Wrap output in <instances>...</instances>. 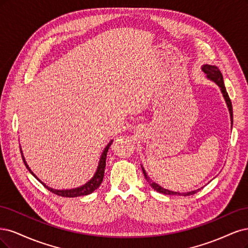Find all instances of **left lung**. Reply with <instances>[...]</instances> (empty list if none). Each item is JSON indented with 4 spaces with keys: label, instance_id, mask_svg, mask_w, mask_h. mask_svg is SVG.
<instances>
[{
    "label": "left lung",
    "instance_id": "obj_1",
    "mask_svg": "<svg viewBox=\"0 0 248 248\" xmlns=\"http://www.w3.org/2000/svg\"><path fill=\"white\" fill-rule=\"evenodd\" d=\"M202 71L207 75V78L210 79V80H212V81H214L215 83H217L220 87V92H221V93L223 95V98H225V100H226V103H227L229 111H230L232 125H233V108H232V102H231V100L229 98V94L227 93L225 83H223L222 74L220 73L219 69L217 66L203 65L202 66ZM142 170H143V174H144V177H145V179L147 180V182L150 185V186L153 187L155 190L158 191V193L164 194V195H176V196H185V197H186V196L194 195V194L197 193V191H199L200 189H201V188H198V189L193 190V191H188V193H178V191H172V190H169V189H166V188L162 187L161 186H158L157 183H155V182H154L153 180H151L150 177L147 175L146 171L144 170V168H143V167H142Z\"/></svg>",
    "mask_w": 248,
    "mask_h": 248
}]
</instances>
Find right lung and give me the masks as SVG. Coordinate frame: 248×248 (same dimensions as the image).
Wrapping results in <instances>:
<instances>
[{"mask_svg":"<svg viewBox=\"0 0 248 248\" xmlns=\"http://www.w3.org/2000/svg\"><path fill=\"white\" fill-rule=\"evenodd\" d=\"M111 143H112V140H111L107 146L105 147V149H104L103 154L101 155V158H100V162H99V165H98V169L97 171H95L93 177L90 180L87 181L84 186H80V187H76V188H72V189H54V188H51L49 187L48 186H46L44 182H42L41 180H40L36 175L33 173V171H31L30 169V167L28 166L26 159H25V156H23L22 155V151H21V148H20V153H21V156H22V159H23V163H25L27 169L30 171V173L33 175V176L35 178H37L40 182L42 183V185L44 186V187H46L48 190H50L51 193L58 195V196H61V197H66V198H74V197H80V196H86V195H90L92 194L93 191H94L95 189H97L100 186L101 183L103 181V178H104V173H105V166H106V156H107V153H108V149L111 145Z\"/></svg>","mask_w":248,"mask_h":248,"instance_id":"add662e5","label":"right lung"}]
</instances>
